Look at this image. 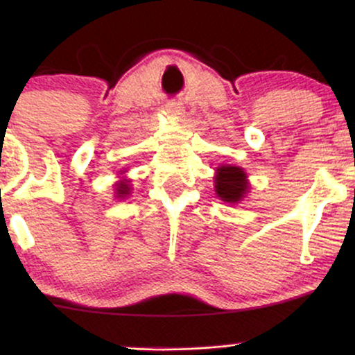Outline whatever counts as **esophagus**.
I'll return each instance as SVG.
<instances>
[{
	"instance_id": "34e87169",
	"label": "esophagus",
	"mask_w": 355,
	"mask_h": 355,
	"mask_svg": "<svg viewBox=\"0 0 355 355\" xmlns=\"http://www.w3.org/2000/svg\"><path fill=\"white\" fill-rule=\"evenodd\" d=\"M165 110L168 113H172V115H182V107L178 103H175V101H170V103H166Z\"/></svg>"
}]
</instances>
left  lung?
Masks as SVG:
<instances>
[{
    "instance_id": "8db88e82",
    "label": "left lung",
    "mask_w": 355,
    "mask_h": 355,
    "mask_svg": "<svg viewBox=\"0 0 355 355\" xmlns=\"http://www.w3.org/2000/svg\"><path fill=\"white\" fill-rule=\"evenodd\" d=\"M245 172L239 166L225 165L217 168V177H215V191L220 200L235 203L242 200L247 191Z\"/></svg>"
}]
</instances>
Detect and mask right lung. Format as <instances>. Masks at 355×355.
I'll list each match as a JSON object with an SVG mask.
<instances>
[{"instance_id": "1", "label": "right lung", "mask_w": 355, "mask_h": 355, "mask_svg": "<svg viewBox=\"0 0 355 355\" xmlns=\"http://www.w3.org/2000/svg\"><path fill=\"white\" fill-rule=\"evenodd\" d=\"M116 187H118V189H116V195H118V197H126V195H128V191H130L128 183H126V182H120Z\"/></svg>"}]
</instances>
